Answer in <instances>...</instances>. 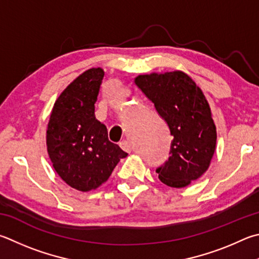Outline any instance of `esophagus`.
<instances>
[{
    "label": "esophagus",
    "mask_w": 259,
    "mask_h": 259,
    "mask_svg": "<svg viewBox=\"0 0 259 259\" xmlns=\"http://www.w3.org/2000/svg\"><path fill=\"white\" fill-rule=\"evenodd\" d=\"M120 147L124 150V152H130L131 150V145L130 143L128 142V140H122V142H120Z\"/></svg>",
    "instance_id": "1"
}]
</instances>
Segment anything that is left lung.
<instances>
[{
  "label": "left lung",
  "instance_id": "1",
  "mask_svg": "<svg viewBox=\"0 0 259 259\" xmlns=\"http://www.w3.org/2000/svg\"><path fill=\"white\" fill-rule=\"evenodd\" d=\"M135 83L154 103L173 136L171 156L158 167V179L185 188L208 170L214 156L216 126L204 93L180 70L139 74Z\"/></svg>",
  "mask_w": 259,
  "mask_h": 259
}]
</instances>
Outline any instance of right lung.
Listing matches in <instances>:
<instances>
[{"label":"right lung","mask_w":259,"mask_h":259,"mask_svg":"<svg viewBox=\"0 0 259 259\" xmlns=\"http://www.w3.org/2000/svg\"><path fill=\"white\" fill-rule=\"evenodd\" d=\"M104 77L102 68H92L70 82L51 111L46 146L58 176L73 189L95 190L126 157L107 138L106 126L95 116V103Z\"/></svg>","instance_id":"1"}]
</instances>
